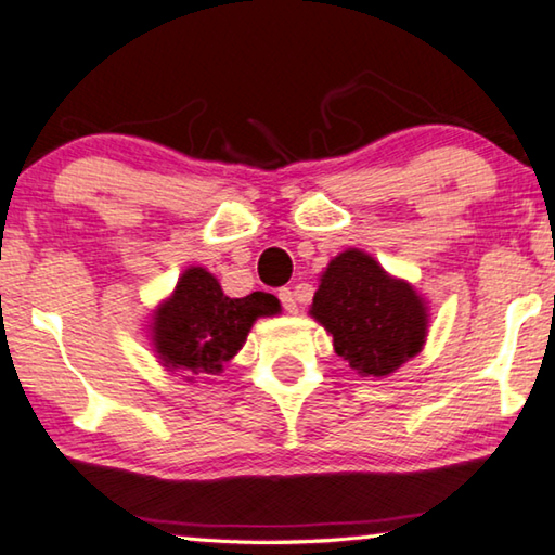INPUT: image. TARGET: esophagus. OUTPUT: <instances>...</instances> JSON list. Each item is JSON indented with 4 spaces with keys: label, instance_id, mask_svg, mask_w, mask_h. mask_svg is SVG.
Segmentation results:
<instances>
[{
    "label": "esophagus",
    "instance_id": "obj_1",
    "mask_svg": "<svg viewBox=\"0 0 555 555\" xmlns=\"http://www.w3.org/2000/svg\"><path fill=\"white\" fill-rule=\"evenodd\" d=\"M279 300H281V306H284L286 313H296L298 311L294 291H291V288H279Z\"/></svg>",
    "mask_w": 555,
    "mask_h": 555
}]
</instances>
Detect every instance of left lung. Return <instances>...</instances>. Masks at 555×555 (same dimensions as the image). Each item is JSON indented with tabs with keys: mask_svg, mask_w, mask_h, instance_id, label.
Listing matches in <instances>:
<instances>
[{
	"mask_svg": "<svg viewBox=\"0 0 555 555\" xmlns=\"http://www.w3.org/2000/svg\"><path fill=\"white\" fill-rule=\"evenodd\" d=\"M311 315L333 335L335 352L364 377H387L426 343L424 300L360 249L327 264Z\"/></svg>",
	"mask_w": 555,
	"mask_h": 555,
	"instance_id": "left-lung-1",
	"label": "left lung"
}]
</instances>
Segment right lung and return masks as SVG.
Masks as SVG:
<instances>
[{
	"mask_svg": "<svg viewBox=\"0 0 555 555\" xmlns=\"http://www.w3.org/2000/svg\"><path fill=\"white\" fill-rule=\"evenodd\" d=\"M279 313V300L255 291L244 298L222 294L210 271L188 269L178 279L173 296L154 318V345L171 370L215 374L237 354L259 315Z\"/></svg>",
	"mask_w": 555,
	"mask_h": 555,
	"instance_id": "obj_1",
	"label": "right lung"
}]
</instances>
